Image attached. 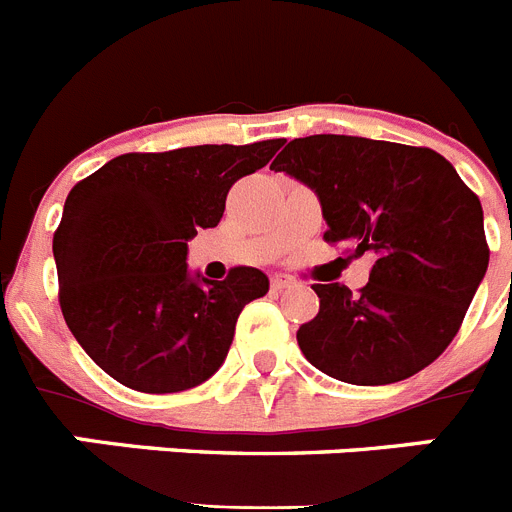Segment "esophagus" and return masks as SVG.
I'll use <instances>...</instances> for the list:
<instances>
[{"label":"esophagus","instance_id":"34e87169","mask_svg":"<svg viewBox=\"0 0 512 512\" xmlns=\"http://www.w3.org/2000/svg\"><path fill=\"white\" fill-rule=\"evenodd\" d=\"M292 284H295V277H289V274H274V277H271V287L274 289H287L292 287Z\"/></svg>","mask_w":512,"mask_h":512}]
</instances>
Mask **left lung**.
<instances>
[{"label": "left lung", "mask_w": 512, "mask_h": 512, "mask_svg": "<svg viewBox=\"0 0 512 512\" xmlns=\"http://www.w3.org/2000/svg\"><path fill=\"white\" fill-rule=\"evenodd\" d=\"M274 171L318 194L325 241L374 253L369 282L312 284L320 310L297 343L348 384H392L436 361L485 279L490 248L479 197L431 148L356 135L289 140Z\"/></svg>", "instance_id": "1"}]
</instances>
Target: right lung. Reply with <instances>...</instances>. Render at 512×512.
<instances>
[{
	"mask_svg": "<svg viewBox=\"0 0 512 512\" xmlns=\"http://www.w3.org/2000/svg\"><path fill=\"white\" fill-rule=\"evenodd\" d=\"M284 140L125 153L81 179L53 233L63 320L99 369L138 392L197 387L220 369L243 307L269 277L235 266L223 282L187 269V241L215 228L241 176Z\"/></svg>",
	"mask_w": 512,
	"mask_h": 512,
	"instance_id": "right-lung-1",
	"label": "right lung"
}]
</instances>
